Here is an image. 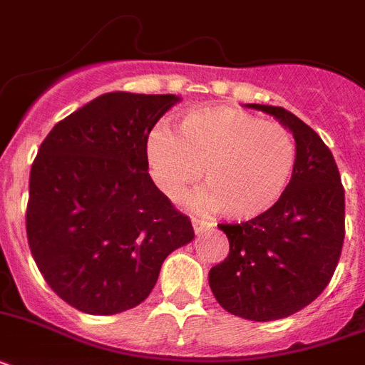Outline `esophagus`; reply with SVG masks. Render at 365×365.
I'll return each instance as SVG.
<instances>
[{"instance_id": "obj_1", "label": "esophagus", "mask_w": 365, "mask_h": 365, "mask_svg": "<svg viewBox=\"0 0 365 365\" xmlns=\"http://www.w3.org/2000/svg\"><path fill=\"white\" fill-rule=\"evenodd\" d=\"M191 223H193V229H195V233H197V235H199L200 231L206 227V223L202 222V220H197V217H193V220H191Z\"/></svg>"}]
</instances>
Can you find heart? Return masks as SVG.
<instances>
[{
	"label": "heart",
	"instance_id": "b5f03b06",
	"mask_svg": "<svg viewBox=\"0 0 365 365\" xmlns=\"http://www.w3.org/2000/svg\"><path fill=\"white\" fill-rule=\"evenodd\" d=\"M145 163L166 199H183L202 176L206 187L191 205L248 222L282 199L294 178L297 145L277 123L231 106H212L187 111L178 134L153 126L145 138Z\"/></svg>",
	"mask_w": 365,
	"mask_h": 365
}]
</instances>
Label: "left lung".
Instances as JSON below:
<instances>
[{
  "mask_svg": "<svg viewBox=\"0 0 365 365\" xmlns=\"http://www.w3.org/2000/svg\"><path fill=\"white\" fill-rule=\"evenodd\" d=\"M294 134L297 165L282 199L263 216L217 225L229 255L212 267L216 301L235 317L269 322L305 309L334 277L345 240V191L322 138L292 111L246 104Z\"/></svg>",
  "mask_w": 365,
  "mask_h": 365,
  "instance_id": "obj_1",
  "label": "left lung"
}]
</instances>
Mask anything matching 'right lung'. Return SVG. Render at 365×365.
<instances>
[{
	"label": "right lung",
	"mask_w": 365,
	"mask_h": 365,
	"mask_svg": "<svg viewBox=\"0 0 365 365\" xmlns=\"http://www.w3.org/2000/svg\"><path fill=\"white\" fill-rule=\"evenodd\" d=\"M176 94L106 93L53 126L31 165L26 233L68 305L117 314L140 305L193 225L148 172L145 138Z\"/></svg>",
	"instance_id": "1"
}]
</instances>
